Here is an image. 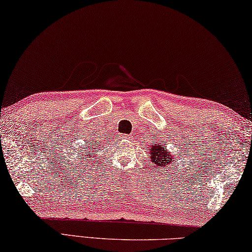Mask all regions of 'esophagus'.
<instances>
[{
    "mask_svg": "<svg viewBox=\"0 0 252 252\" xmlns=\"http://www.w3.org/2000/svg\"><path fill=\"white\" fill-rule=\"evenodd\" d=\"M121 138L122 139H127V141H129V139H131V136L130 135H121Z\"/></svg>",
    "mask_w": 252,
    "mask_h": 252,
    "instance_id": "34e87169",
    "label": "esophagus"
}]
</instances>
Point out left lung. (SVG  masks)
Segmentation results:
<instances>
[{"label":"left lung","instance_id":"1","mask_svg":"<svg viewBox=\"0 0 252 252\" xmlns=\"http://www.w3.org/2000/svg\"><path fill=\"white\" fill-rule=\"evenodd\" d=\"M150 154V158L153 164H155V166L166 167L174 160V156L171 154V152L166 147H164V145H159V144H152Z\"/></svg>","mask_w":252,"mask_h":252}]
</instances>
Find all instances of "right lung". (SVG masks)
<instances>
[{
  "mask_svg": "<svg viewBox=\"0 0 252 252\" xmlns=\"http://www.w3.org/2000/svg\"><path fill=\"white\" fill-rule=\"evenodd\" d=\"M96 145H97V143H96V142H94V143L90 144V145H88V147H87V148H86V150H87V153H88V152H94V153H92V155H89V158H92L93 155H94V154L97 153ZM94 158H96V156H94Z\"/></svg>",
  "mask_w": 252,
  "mask_h": 252,
  "instance_id": "obj_1",
  "label": "right lung"
}]
</instances>
